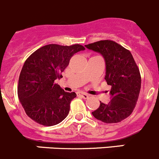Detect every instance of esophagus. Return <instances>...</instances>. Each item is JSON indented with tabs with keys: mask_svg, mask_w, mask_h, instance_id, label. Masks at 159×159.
<instances>
[{
	"mask_svg": "<svg viewBox=\"0 0 159 159\" xmlns=\"http://www.w3.org/2000/svg\"><path fill=\"white\" fill-rule=\"evenodd\" d=\"M78 96L79 97H81V98H84V99H87V98H89V95L87 94V93H78Z\"/></svg>",
	"mask_w": 159,
	"mask_h": 159,
	"instance_id": "34e87169",
	"label": "esophagus"
}]
</instances>
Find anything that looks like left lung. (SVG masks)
Listing matches in <instances>:
<instances>
[{
  "instance_id": "1",
  "label": "left lung",
  "mask_w": 159,
  "mask_h": 159,
  "mask_svg": "<svg viewBox=\"0 0 159 159\" xmlns=\"http://www.w3.org/2000/svg\"><path fill=\"white\" fill-rule=\"evenodd\" d=\"M89 50L100 53L105 58V80L110 90L111 101L92 112L105 123H117L131 115L138 100L141 85L140 71L129 50L112 40H105L85 45Z\"/></svg>"
}]
</instances>
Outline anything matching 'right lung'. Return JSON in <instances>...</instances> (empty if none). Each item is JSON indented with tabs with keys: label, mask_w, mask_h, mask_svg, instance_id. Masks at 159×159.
I'll return each instance as SVG.
<instances>
[{
	"label": "right lung",
	"mask_w": 159,
	"mask_h": 159,
	"mask_svg": "<svg viewBox=\"0 0 159 159\" xmlns=\"http://www.w3.org/2000/svg\"><path fill=\"white\" fill-rule=\"evenodd\" d=\"M85 49L80 44H48L25 60L19 79L18 96L27 116L43 126L57 125L67 117L75 92H65L57 79L74 54Z\"/></svg>",
	"instance_id": "right-lung-1"
}]
</instances>
